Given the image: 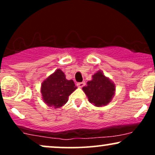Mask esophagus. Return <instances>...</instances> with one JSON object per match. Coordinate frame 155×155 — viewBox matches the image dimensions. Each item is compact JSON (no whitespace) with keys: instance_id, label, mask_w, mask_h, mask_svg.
I'll list each match as a JSON object with an SVG mask.
<instances>
[{"instance_id":"obj_1","label":"esophagus","mask_w":155,"mask_h":155,"mask_svg":"<svg viewBox=\"0 0 155 155\" xmlns=\"http://www.w3.org/2000/svg\"><path fill=\"white\" fill-rule=\"evenodd\" d=\"M84 84H85L84 81H82V82H79V83H77V86L79 87H82L84 86Z\"/></svg>"}]
</instances>
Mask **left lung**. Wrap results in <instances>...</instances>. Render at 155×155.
I'll list each match as a JSON object with an SVG mask.
<instances>
[{"mask_svg":"<svg viewBox=\"0 0 155 155\" xmlns=\"http://www.w3.org/2000/svg\"><path fill=\"white\" fill-rule=\"evenodd\" d=\"M115 84L98 71L92 76V79L82 88L87 96L88 100L97 107L106 106L109 104L115 93Z\"/></svg>","mask_w":155,"mask_h":155,"instance_id":"left-lung-1","label":"left lung"}]
</instances>
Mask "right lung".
<instances>
[{"mask_svg":"<svg viewBox=\"0 0 155 155\" xmlns=\"http://www.w3.org/2000/svg\"><path fill=\"white\" fill-rule=\"evenodd\" d=\"M76 88L72 79H66L65 74L60 69H57L42 82L41 92L44 102L57 108L66 104L68 96Z\"/></svg>","mask_w":155,"mask_h":155,"instance_id":"add662e5","label":"right lung"}]
</instances>
